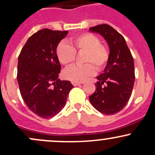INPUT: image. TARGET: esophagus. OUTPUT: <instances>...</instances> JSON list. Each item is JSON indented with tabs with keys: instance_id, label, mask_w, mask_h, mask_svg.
<instances>
[{
	"instance_id": "34e87169",
	"label": "esophagus",
	"mask_w": 155,
	"mask_h": 155,
	"mask_svg": "<svg viewBox=\"0 0 155 155\" xmlns=\"http://www.w3.org/2000/svg\"><path fill=\"white\" fill-rule=\"evenodd\" d=\"M81 84V83H79V82H72V84L74 86H78V85H80V84Z\"/></svg>"
}]
</instances>
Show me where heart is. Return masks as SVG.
I'll use <instances>...</instances> for the list:
<instances>
[{
    "label": "heart",
    "mask_w": 155,
    "mask_h": 155,
    "mask_svg": "<svg viewBox=\"0 0 155 155\" xmlns=\"http://www.w3.org/2000/svg\"><path fill=\"white\" fill-rule=\"evenodd\" d=\"M71 45L65 42H60L57 47V55L59 62L65 65L74 62L76 51L85 52L84 65H74L64 70V79L72 82H83L90 76H93L96 69L101 70L108 61L107 50L101 45V41L96 35L85 33L74 37L71 40ZM90 63L93 64L92 65Z\"/></svg>",
    "instance_id": "obj_1"
}]
</instances>
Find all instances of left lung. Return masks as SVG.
<instances>
[{"label": "left lung", "mask_w": 155, "mask_h": 155, "mask_svg": "<svg viewBox=\"0 0 155 155\" xmlns=\"http://www.w3.org/2000/svg\"><path fill=\"white\" fill-rule=\"evenodd\" d=\"M89 31L101 35L110 50L106 67L96 76L98 81L90 101L100 113L113 115L124 107L132 94L135 82L133 58L125 39L110 25H98L90 28Z\"/></svg>", "instance_id": "8db88e82"}]
</instances>
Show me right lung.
<instances>
[{
	"label": "right lung",
	"instance_id": "add662e5",
	"mask_svg": "<svg viewBox=\"0 0 155 155\" xmlns=\"http://www.w3.org/2000/svg\"><path fill=\"white\" fill-rule=\"evenodd\" d=\"M67 35V31H38L28 39L18 57L20 94L28 109L40 118L57 115L74 87L71 81L59 79L61 65L57 47Z\"/></svg>",
	"mask_w": 155,
	"mask_h": 155
}]
</instances>
